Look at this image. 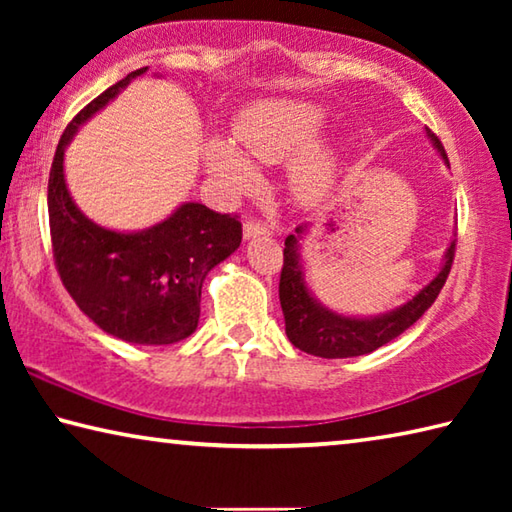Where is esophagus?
<instances>
[{
  "label": "esophagus",
  "instance_id": "34e87169",
  "mask_svg": "<svg viewBox=\"0 0 512 512\" xmlns=\"http://www.w3.org/2000/svg\"><path fill=\"white\" fill-rule=\"evenodd\" d=\"M264 235H271V228H268L266 223L257 221V219H248V221L244 223V237H246V239L264 237Z\"/></svg>",
  "mask_w": 512,
  "mask_h": 512
}]
</instances>
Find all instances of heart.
Returning <instances> with one entry per match:
<instances>
[{
  "label": "heart",
  "mask_w": 512,
  "mask_h": 512,
  "mask_svg": "<svg viewBox=\"0 0 512 512\" xmlns=\"http://www.w3.org/2000/svg\"><path fill=\"white\" fill-rule=\"evenodd\" d=\"M325 115L314 103L273 99L241 112L235 124V140L248 158L273 164L298 155L291 164L289 185L300 203L314 205L332 192L336 160L323 146H311L323 131ZM235 146L207 144L205 160L216 183L230 192H248L257 185V171Z\"/></svg>",
  "instance_id": "1"
}]
</instances>
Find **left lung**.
<instances>
[{
  "mask_svg": "<svg viewBox=\"0 0 512 512\" xmlns=\"http://www.w3.org/2000/svg\"><path fill=\"white\" fill-rule=\"evenodd\" d=\"M429 140L443 155V160L449 164L445 146L440 144L436 133L427 128ZM307 225H298L296 235H289L284 241V264L280 273V305L284 314V323H287V336L289 341L296 345L298 350L314 354V357L323 359H348L359 357V354H368L372 350L381 348L395 336L406 332L415 320H418L424 311H427L433 300L438 298L440 289L445 287L447 275L452 271L454 255H456V239L449 244L445 264L440 273L424 287L418 296L406 302L400 309L391 311V314L377 316V318H348L339 316L334 311L325 309L320 302L311 296L305 277H302V262L298 253V241Z\"/></svg>",
  "mask_w": 512,
  "mask_h": 512,
  "instance_id": "obj_1",
  "label": "left lung"
}]
</instances>
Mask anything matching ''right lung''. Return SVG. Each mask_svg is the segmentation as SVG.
Segmentation results:
<instances>
[{"instance_id": "1", "label": "right lung", "mask_w": 512, "mask_h": 512, "mask_svg": "<svg viewBox=\"0 0 512 512\" xmlns=\"http://www.w3.org/2000/svg\"><path fill=\"white\" fill-rule=\"evenodd\" d=\"M144 72L135 69L67 124L49 171V232L63 287L92 323L121 341L169 345L194 334L205 275L239 248L237 214L185 203L149 230H106L74 205L63 173L76 128Z\"/></svg>"}]
</instances>
